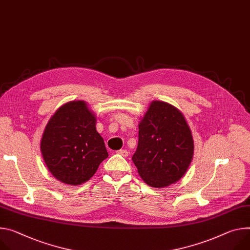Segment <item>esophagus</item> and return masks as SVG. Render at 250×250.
I'll return each mask as SVG.
<instances>
[{
	"label": "esophagus",
	"mask_w": 250,
	"mask_h": 250,
	"mask_svg": "<svg viewBox=\"0 0 250 250\" xmlns=\"http://www.w3.org/2000/svg\"><path fill=\"white\" fill-rule=\"evenodd\" d=\"M119 154H121L122 156H124V157H126L127 155H128V151L126 150V149H120V150H118L117 151Z\"/></svg>",
	"instance_id": "obj_1"
}]
</instances>
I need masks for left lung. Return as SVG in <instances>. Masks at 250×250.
Returning <instances> with one entry per match:
<instances>
[{
    "label": "left lung",
    "instance_id": "8db88e82",
    "mask_svg": "<svg viewBox=\"0 0 250 250\" xmlns=\"http://www.w3.org/2000/svg\"><path fill=\"white\" fill-rule=\"evenodd\" d=\"M193 147L183 113L169 104L154 101L139 125L138 148L132 162L148 186L164 188L186 173Z\"/></svg>",
    "mask_w": 250,
    "mask_h": 250
}]
</instances>
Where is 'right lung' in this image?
Here are the masks:
<instances>
[{
	"label": "right lung",
	"instance_id": "obj_1",
	"mask_svg": "<svg viewBox=\"0 0 250 250\" xmlns=\"http://www.w3.org/2000/svg\"><path fill=\"white\" fill-rule=\"evenodd\" d=\"M41 150L51 173L73 186L85 183L108 156L96 118L83 101L67 103L55 112L44 128Z\"/></svg>",
	"mask_w": 250,
	"mask_h": 250
}]
</instances>
